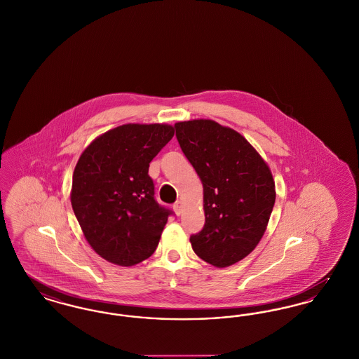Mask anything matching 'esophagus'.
<instances>
[{
  "label": "esophagus",
  "instance_id": "obj_1",
  "mask_svg": "<svg viewBox=\"0 0 359 359\" xmlns=\"http://www.w3.org/2000/svg\"><path fill=\"white\" fill-rule=\"evenodd\" d=\"M173 210H175V212H176V215H180L182 212H183V203L179 201V202H176L175 205H173Z\"/></svg>",
  "mask_w": 359,
  "mask_h": 359
}]
</instances>
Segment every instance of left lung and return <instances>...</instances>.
Returning <instances> with one entry per match:
<instances>
[{"label": "left lung", "mask_w": 359, "mask_h": 359, "mask_svg": "<svg viewBox=\"0 0 359 359\" xmlns=\"http://www.w3.org/2000/svg\"><path fill=\"white\" fill-rule=\"evenodd\" d=\"M183 154L203 184L205 227L191 236L196 256L230 266L256 249L269 222L276 188L266 161L231 128L212 120L175 123Z\"/></svg>", "instance_id": "1"}]
</instances>
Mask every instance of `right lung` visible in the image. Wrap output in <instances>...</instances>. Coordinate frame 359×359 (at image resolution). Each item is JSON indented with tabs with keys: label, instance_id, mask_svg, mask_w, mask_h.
Here are the masks:
<instances>
[{
	"label": "right lung",
	"instance_id": "obj_1",
	"mask_svg": "<svg viewBox=\"0 0 359 359\" xmlns=\"http://www.w3.org/2000/svg\"><path fill=\"white\" fill-rule=\"evenodd\" d=\"M173 135L168 123H125L81 154L71 205L86 241L103 259L133 266L154 255L172 212L154 201L148 171Z\"/></svg>",
	"mask_w": 359,
	"mask_h": 359
}]
</instances>
